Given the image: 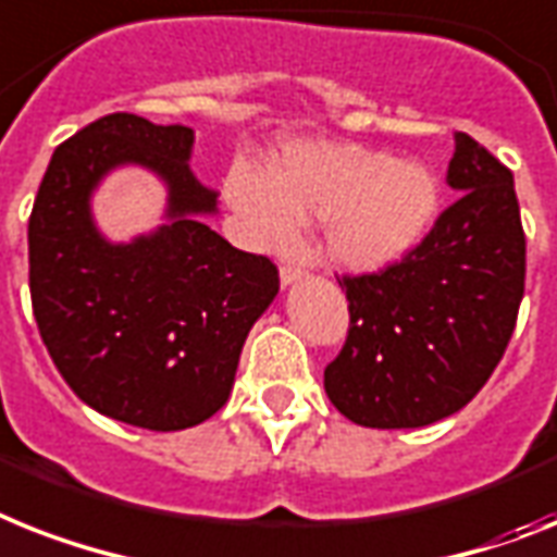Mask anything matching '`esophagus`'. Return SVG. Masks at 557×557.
Segmentation results:
<instances>
[{"label":"esophagus","instance_id":"34e87169","mask_svg":"<svg viewBox=\"0 0 557 557\" xmlns=\"http://www.w3.org/2000/svg\"><path fill=\"white\" fill-rule=\"evenodd\" d=\"M278 275H282V284H284V287H289V284L298 282V278L305 275V270L298 268V264H284L282 273H278Z\"/></svg>","mask_w":557,"mask_h":557}]
</instances>
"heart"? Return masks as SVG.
Returning <instances> with one entry per match:
<instances>
[{"mask_svg":"<svg viewBox=\"0 0 557 557\" xmlns=\"http://www.w3.org/2000/svg\"><path fill=\"white\" fill-rule=\"evenodd\" d=\"M227 199L268 247H293L301 222H324L327 256L350 270H381L416 250L441 207L435 173L421 162L358 145H298L270 178L227 176Z\"/></svg>","mask_w":557,"mask_h":557,"instance_id":"obj_1","label":"heart"}]
</instances>
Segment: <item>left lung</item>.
<instances>
[{
	"label": "left lung",
	"instance_id": "left-lung-1",
	"mask_svg": "<svg viewBox=\"0 0 557 557\" xmlns=\"http://www.w3.org/2000/svg\"><path fill=\"white\" fill-rule=\"evenodd\" d=\"M447 185L458 199L416 250L338 282L350 330L324 370V389L361 426L410 430L467 407L516 330L527 238L512 173L455 133Z\"/></svg>",
	"mask_w": 557,
	"mask_h": 557
}]
</instances>
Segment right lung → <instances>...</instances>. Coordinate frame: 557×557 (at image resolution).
Masks as SVG:
<instances>
[{
  "label": "right lung",
  "mask_w": 557,
  "mask_h": 557,
  "mask_svg": "<svg viewBox=\"0 0 557 557\" xmlns=\"http://www.w3.org/2000/svg\"><path fill=\"white\" fill-rule=\"evenodd\" d=\"M193 131L110 113L57 147L27 222L30 301L67 387L124 424L173 433L219 412L245 338L278 293L268 256L236 250L201 222L215 193L193 176ZM169 185V224L113 246L89 196L113 166Z\"/></svg>",
  "instance_id": "1"
}]
</instances>
